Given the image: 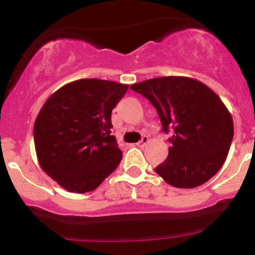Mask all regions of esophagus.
Wrapping results in <instances>:
<instances>
[{"mask_svg":"<svg viewBox=\"0 0 255 255\" xmlns=\"http://www.w3.org/2000/svg\"><path fill=\"white\" fill-rule=\"evenodd\" d=\"M148 144V136H146V135H144L141 137V140H140L139 142H137V146H139V147H144L145 145H147Z\"/></svg>","mask_w":255,"mask_h":255,"instance_id":"34e87169","label":"esophagus"}]
</instances>
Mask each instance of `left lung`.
Returning a JSON list of instances; mask_svg holds the SVG:
<instances>
[{"label":"left lung","instance_id":"1","mask_svg":"<svg viewBox=\"0 0 255 255\" xmlns=\"http://www.w3.org/2000/svg\"><path fill=\"white\" fill-rule=\"evenodd\" d=\"M156 108L171 146L156 168L166 183L194 188L209 181L227 159L234 136L229 110L213 91L195 79L162 77L131 85Z\"/></svg>","mask_w":255,"mask_h":255}]
</instances>
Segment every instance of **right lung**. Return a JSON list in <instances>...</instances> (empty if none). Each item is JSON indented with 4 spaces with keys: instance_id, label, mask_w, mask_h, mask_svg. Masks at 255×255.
Returning a JSON list of instances; mask_svg holds the SVG:
<instances>
[{
    "instance_id": "add662e5",
    "label": "right lung",
    "mask_w": 255,
    "mask_h": 255,
    "mask_svg": "<svg viewBox=\"0 0 255 255\" xmlns=\"http://www.w3.org/2000/svg\"><path fill=\"white\" fill-rule=\"evenodd\" d=\"M127 90L115 81L80 79L57 90L40 109L33 126L38 162L68 192L95 191L121 162L111 111Z\"/></svg>"
}]
</instances>
